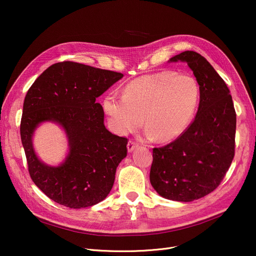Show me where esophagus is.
<instances>
[{"mask_svg": "<svg viewBox=\"0 0 256 256\" xmlns=\"http://www.w3.org/2000/svg\"><path fill=\"white\" fill-rule=\"evenodd\" d=\"M138 147H139V143L132 141V140L128 141V152H132L136 148H138Z\"/></svg>", "mask_w": 256, "mask_h": 256, "instance_id": "obj_1", "label": "esophagus"}]
</instances>
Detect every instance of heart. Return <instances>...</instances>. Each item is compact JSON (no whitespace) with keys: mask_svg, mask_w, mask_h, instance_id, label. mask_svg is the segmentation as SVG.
Here are the masks:
<instances>
[{"mask_svg":"<svg viewBox=\"0 0 256 256\" xmlns=\"http://www.w3.org/2000/svg\"><path fill=\"white\" fill-rule=\"evenodd\" d=\"M199 96L200 88L192 76L160 72L132 80L122 96L108 94L104 110L119 135L136 130L144 117L146 137L167 142L180 137L190 126Z\"/></svg>","mask_w":256,"mask_h":256,"instance_id":"heart-1","label":"heart"}]
</instances>
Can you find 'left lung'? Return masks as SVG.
I'll use <instances>...</instances> for the list:
<instances>
[{
    "label": "left lung",
    "mask_w": 256,
    "mask_h": 256,
    "mask_svg": "<svg viewBox=\"0 0 256 256\" xmlns=\"http://www.w3.org/2000/svg\"><path fill=\"white\" fill-rule=\"evenodd\" d=\"M186 62L200 88L191 126L170 144L154 148L150 180L166 199L190 202L220 184L234 156L236 115L230 89L210 63L193 50L168 62Z\"/></svg>",
    "instance_id": "obj_1"
}]
</instances>
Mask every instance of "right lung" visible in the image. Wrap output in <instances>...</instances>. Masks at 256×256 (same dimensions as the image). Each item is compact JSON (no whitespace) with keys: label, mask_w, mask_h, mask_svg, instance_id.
<instances>
[{"label":"right lung","mask_w":256,"mask_h":256,"mask_svg":"<svg viewBox=\"0 0 256 256\" xmlns=\"http://www.w3.org/2000/svg\"><path fill=\"white\" fill-rule=\"evenodd\" d=\"M124 76L85 64H52L26 92L20 138L34 184L55 202L70 208H89L112 190L119 163L126 156L128 139L104 124L96 98ZM44 122L59 124L69 141V152L58 166L40 161L32 146L36 128Z\"/></svg>","instance_id":"right-lung-1"}]
</instances>
